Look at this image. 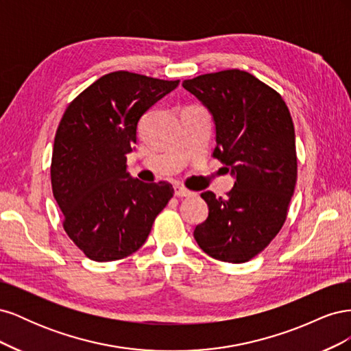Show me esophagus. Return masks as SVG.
Segmentation results:
<instances>
[{"label":"esophagus","instance_id":"esophagus-1","mask_svg":"<svg viewBox=\"0 0 351 351\" xmlns=\"http://www.w3.org/2000/svg\"><path fill=\"white\" fill-rule=\"evenodd\" d=\"M174 195H176L177 197H190V196H193L195 193L192 192V190L186 189L184 186L177 184V186L174 187Z\"/></svg>","mask_w":351,"mask_h":351}]
</instances>
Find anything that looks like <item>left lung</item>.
<instances>
[{
    "label": "left lung",
    "mask_w": 351,
    "mask_h": 351,
    "mask_svg": "<svg viewBox=\"0 0 351 351\" xmlns=\"http://www.w3.org/2000/svg\"><path fill=\"white\" fill-rule=\"evenodd\" d=\"M183 88L214 115L212 155L236 176L226 199L200 195L209 214L193 236L214 259L247 262L278 234L294 193L297 154L289 107L277 90L237 69L200 74Z\"/></svg>",
    "instance_id": "8db88e82"
}]
</instances>
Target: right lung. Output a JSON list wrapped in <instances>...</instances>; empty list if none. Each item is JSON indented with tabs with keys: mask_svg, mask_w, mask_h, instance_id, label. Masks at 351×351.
Instances as JSON below:
<instances>
[{
	"mask_svg": "<svg viewBox=\"0 0 351 351\" xmlns=\"http://www.w3.org/2000/svg\"><path fill=\"white\" fill-rule=\"evenodd\" d=\"M178 83L112 71L62 114L51 159L52 195L64 215L62 228L92 261H119L139 250L173 197L168 182L130 178L125 162L141 117Z\"/></svg>",
	"mask_w": 351,
	"mask_h": 351,
	"instance_id": "add662e5",
	"label": "right lung"
}]
</instances>
